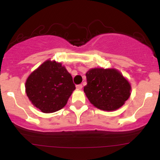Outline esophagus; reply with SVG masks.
<instances>
[{
    "mask_svg": "<svg viewBox=\"0 0 160 160\" xmlns=\"http://www.w3.org/2000/svg\"><path fill=\"white\" fill-rule=\"evenodd\" d=\"M82 87H83V86H82V84H78L76 86V88L77 89V90H81Z\"/></svg>",
    "mask_w": 160,
    "mask_h": 160,
    "instance_id": "esophagus-1",
    "label": "esophagus"
}]
</instances>
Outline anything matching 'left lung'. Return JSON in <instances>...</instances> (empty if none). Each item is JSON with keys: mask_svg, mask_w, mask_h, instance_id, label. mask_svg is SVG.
Masks as SVG:
<instances>
[{"mask_svg": "<svg viewBox=\"0 0 160 160\" xmlns=\"http://www.w3.org/2000/svg\"><path fill=\"white\" fill-rule=\"evenodd\" d=\"M83 90L97 108L112 111L119 109L130 96L131 86L115 69L93 68L87 71Z\"/></svg>", "mask_w": 160, "mask_h": 160, "instance_id": "1", "label": "left lung"}]
</instances>
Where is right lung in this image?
<instances>
[{
  "label": "right lung",
  "mask_w": 160,
  "mask_h": 160,
  "mask_svg": "<svg viewBox=\"0 0 160 160\" xmlns=\"http://www.w3.org/2000/svg\"><path fill=\"white\" fill-rule=\"evenodd\" d=\"M33 106L45 113L61 110L76 87L73 78L60 63L48 60L32 72L25 83Z\"/></svg>",
  "instance_id": "obj_1"
}]
</instances>
